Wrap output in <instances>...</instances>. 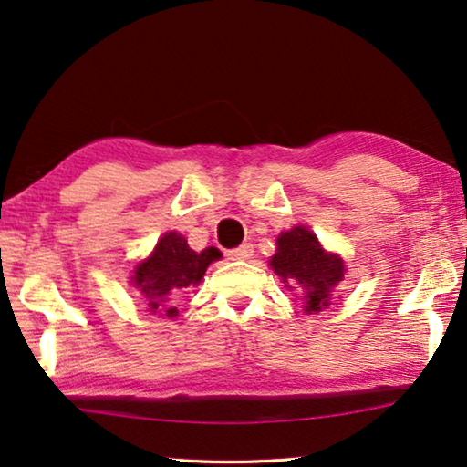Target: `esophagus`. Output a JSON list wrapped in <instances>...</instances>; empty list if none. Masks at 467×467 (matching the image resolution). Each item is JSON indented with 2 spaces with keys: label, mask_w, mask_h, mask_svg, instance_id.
I'll return each mask as SVG.
<instances>
[{
  "label": "esophagus",
  "mask_w": 467,
  "mask_h": 467,
  "mask_svg": "<svg viewBox=\"0 0 467 467\" xmlns=\"http://www.w3.org/2000/svg\"><path fill=\"white\" fill-rule=\"evenodd\" d=\"M227 256L232 261H246V259H250V256H253V244H250V242H244V244H240L238 248L229 250Z\"/></svg>",
  "instance_id": "obj_1"
}]
</instances>
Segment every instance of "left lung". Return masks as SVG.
I'll return each instance as SVG.
<instances>
[{"mask_svg":"<svg viewBox=\"0 0 467 467\" xmlns=\"http://www.w3.org/2000/svg\"><path fill=\"white\" fill-rule=\"evenodd\" d=\"M269 265L282 282H288V288L301 286L306 290L309 314L328 306L330 288L343 280L346 272L339 256L324 253L320 242L306 227H293L280 234L278 253L272 256Z\"/></svg>","mask_w":467,"mask_h":467,"instance_id":"1","label":"left lung"}]
</instances>
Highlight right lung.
<instances>
[{"label":"right lung","mask_w":467,"mask_h":467,"mask_svg":"<svg viewBox=\"0 0 467 467\" xmlns=\"http://www.w3.org/2000/svg\"><path fill=\"white\" fill-rule=\"evenodd\" d=\"M217 259H221L217 248L211 246L195 253L183 235L171 232L160 238L150 259L134 267L132 284L145 295L150 312H164L168 317H174L179 312L172 307V301L189 286L202 282L206 267Z\"/></svg>","instance_id":"1"}]
</instances>
